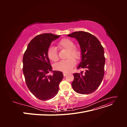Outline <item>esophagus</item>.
Wrapping results in <instances>:
<instances>
[{"label":"esophagus","mask_w":127,"mask_h":127,"mask_svg":"<svg viewBox=\"0 0 127 127\" xmlns=\"http://www.w3.org/2000/svg\"><path fill=\"white\" fill-rule=\"evenodd\" d=\"M67 74H68L67 72H63V75H64V76H66Z\"/></svg>","instance_id":"34e87169"}]
</instances>
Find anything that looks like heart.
<instances>
[{
  "label": "heart",
  "mask_w": 127,
  "mask_h": 127,
  "mask_svg": "<svg viewBox=\"0 0 127 127\" xmlns=\"http://www.w3.org/2000/svg\"><path fill=\"white\" fill-rule=\"evenodd\" d=\"M74 42L67 38L61 39L58 42V47L59 48L68 50L66 57L68 58L56 64L54 66L55 69L64 72H69L75 66L76 61L73 58L74 57L76 59H79L81 56V53L79 50L74 47ZM47 56L51 61L53 62L57 61L58 59V56L56 48L53 46L49 47L47 50ZM70 56L73 57H70Z\"/></svg>",
  "instance_id": "heart-1"
}]
</instances>
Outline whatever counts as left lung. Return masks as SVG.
<instances>
[{"label":"left lung","mask_w":127,"mask_h":127,"mask_svg":"<svg viewBox=\"0 0 127 127\" xmlns=\"http://www.w3.org/2000/svg\"><path fill=\"white\" fill-rule=\"evenodd\" d=\"M67 35L78 41L82 61L77 69H85L84 74L83 71L74 74L72 87L78 93L91 94L100 85L104 75L105 59L103 47L97 38L90 33L78 31Z\"/></svg>","instance_id":"1"}]
</instances>
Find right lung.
<instances>
[{"label": "right lung", "mask_w": 127, "mask_h": 127, "mask_svg": "<svg viewBox=\"0 0 127 127\" xmlns=\"http://www.w3.org/2000/svg\"><path fill=\"white\" fill-rule=\"evenodd\" d=\"M60 35L44 33L30 41L23 58V72L26 85L36 97L42 101L49 100L58 93L59 85L64 77L61 71L52 70L47 56L51 43ZM52 72V75H48Z\"/></svg>", "instance_id": "right-lung-1"}]
</instances>
